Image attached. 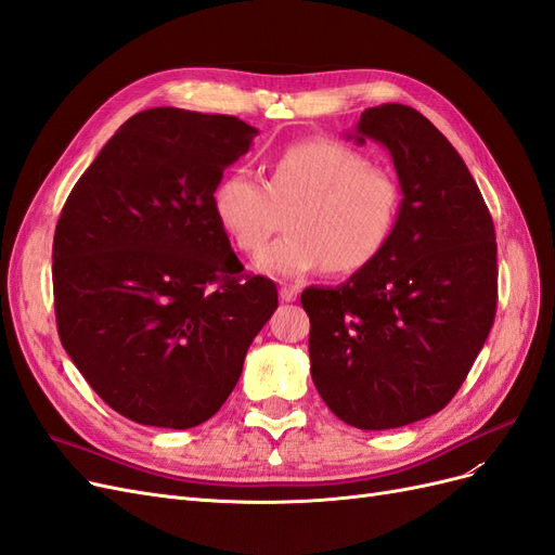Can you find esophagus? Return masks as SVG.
Here are the masks:
<instances>
[{
	"instance_id": "34e87169",
	"label": "esophagus",
	"mask_w": 555,
	"mask_h": 555,
	"mask_svg": "<svg viewBox=\"0 0 555 555\" xmlns=\"http://www.w3.org/2000/svg\"><path fill=\"white\" fill-rule=\"evenodd\" d=\"M298 296V289L292 287V284H282L280 287V298L284 300V304H292V300H296Z\"/></svg>"
}]
</instances>
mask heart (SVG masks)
<instances>
[{
	"label": "heart",
	"instance_id": "obj_1",
	"mask_svg": "<svg viewBox=\"0 0 555 555\" xmlns=\"http://www.w3.org/2000/svg\"><path fill=\"white\" fill-rule=\"evenodd\" d=\"M398 210L396 178L333 139L289 143L263 180L231 171L212 190L215 220L245 255L261 251L287 212V236L255 261L273 278L361 271L389 245Z\"/></svg>",
	"mask_w": 555,
	"mask_h": 555
}]
</instances>
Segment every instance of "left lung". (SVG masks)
<instances>
[{"mask_svg": "<svg viewBox=\"0 0 555 555\" xmlns=\"http://www.w3.org/2000/svg\"><path fill=\"white\" fill-rule=\"evenodd\" d=\"M391 153L400 210L382 255L335 289L300 294L319 396L361 430L400 428L456 396L495 319L498 245L465 162L428 117L365 108L357 141Z\"/></svg>", "mask_w": 555, "mask_h": 555, "instance_id": "1", "label": "left lung"}]
</instances>
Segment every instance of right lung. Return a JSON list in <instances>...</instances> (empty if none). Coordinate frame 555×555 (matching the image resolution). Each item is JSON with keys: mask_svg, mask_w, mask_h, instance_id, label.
I'll return each mask as SVG.
<instances>
[{"mask_svg": "<svg viewBox=\"0 0 555 555\" xmlns=\"http://www.w3.org/2000/svg\"><path fill=\"white\" fill-rule=\"evenodd\" d=\"M257 129L233 115H131L66 198L53 241L57 333L108 408L194 428L224 405L278 289L243 275L212 190Z\"/></svg>", "mask_w": 555, "mask_h": 555, "instance_id": "right-lung-1", "label": "right lung"}]
</instances>
